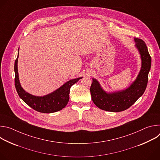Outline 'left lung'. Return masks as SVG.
Masks as SVG:
<instances>
[{"label": "left lung", "mask_w": 160, "mask_h": 160, "mask_svg": "<svg viewBox=\"0 0 160 160\" xmlns=\"http://www.w3.org/2000/svg\"><path fill=\"white\" fill-rule=\"evenodd\" d=\"M134 40L136 42L135 47L141 54L142 66L138 77L128 88L116 92L107 93L97 80L92 79L90 88L92 99L96 106L102 110L111 112L124 111L142 96L146 88L151 58L145 42L138 38H134Z\"/></svg>", "instance_id": "1"}]
</instances>
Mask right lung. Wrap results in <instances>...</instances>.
<instances>
[{
	"instance_id": "right-lung-1",
	"label": "right lung",
	"mask_w": 160,
	"mask_h": 160,
	"mask_svg": "<svg viewBox=\"0 0 160 160\" xmlns=\"http://www.w3.org/2000/svg\"><path fill=\"white\" fill-rule=\"evenodd\" d=\"M18 55L14 62V83L19 98L26 104L35 111L40 112L51 113L64 108L69 101L71 87L82 78V77H80L68 81L58 89L46 96H35L27 92L21 86L18 72Z\"/></svg>"
}]
</instances>
